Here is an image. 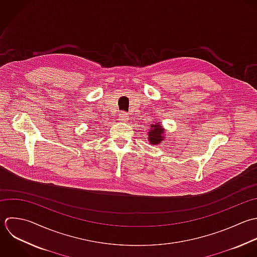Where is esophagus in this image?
I'll list each match as a JSON object with an SVG mask.
<instances>
[{
    "mask_svg": "<svg viewBox=\"0 0 257 257\" xmlns=\"http://www.w3.org/2000/svg\"><path fill=\"white\" fill-rule=\"evenodd\" d=\"M118 120H119L120 122H127V121L129 120V115H128V113H126V112H121V113L119 114Z\"/></svg>",
    "mask_w": 257,
    "mask_h": 257,
    "instance_id": "34e87169",
    "label": "esophagus"
}]
</instances>
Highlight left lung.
Masks as SVG:
<instances>
[{
    "mask_svg": "<svg viewBox=\"0 0 257 257\" xmlns=\"http://www.w3.org/2000/svg\"><path fill=\"white\" fill-rule=\"evenodd\" d=\"M151 130L149 132V141L151 142V144H158L159 142H161V140L163 139L162 133H164V131L161 129V125L157 124V125H152L151 126Z\"/></svg>",
    "mask_w": 257,
    "mask_h": 257,
    "instance_id": "1",
    "label": "left lung"
}]
</instances>
